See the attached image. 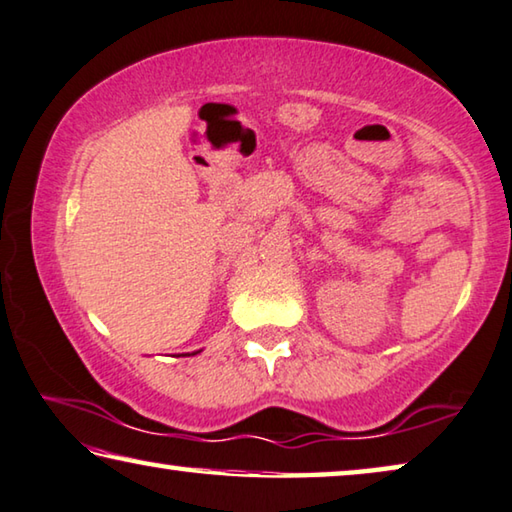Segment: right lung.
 Segmentation results:
<instances>
[{
    "mask_svg": "<svg viewBox=\"0 0 512 512\" xmlns=\"http://www.w3.org/2000/svg\"><path fill=\"white\" fill-rule=\"evenodd\" d=\"M193 355H196V353H193Z\"/></svg>",
    "mask_w": 512,
    "mask_h": 512,
    "instance_id": "add662e5",
    "label": "right lung"
}]
</instances>
